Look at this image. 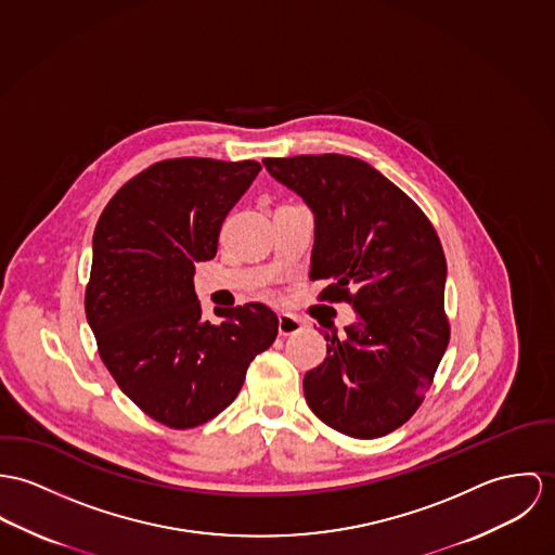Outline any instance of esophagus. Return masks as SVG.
<instances>
[{
    "instance_id": "obj_1",
    "label": "esophagus",
    "mask_w": 555,
    "mask_h": 555,
    "mask_svg": "<svg viewBox=\"0 0 555 555\" xmlns=\"http://www.w3.org/2000/svg\"><path fill=\"white\" fill-rule=\"evenodd\" d=\"M302 327H305V323L300 317L289 314V312L279 314V334L281 336H294V334L302 332Z\"/></svg>"
}]
</instances>
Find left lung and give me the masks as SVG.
<instances>
[{"label": "left lung", "instance_id": "left-lung-1", "mask_svg": "<svg viewBox=\"0 0 555 555\" xmlns=\"http://www.w3.org/2000/svg\"><path fill=\"white\" fill-rule=\"evenodd\" d=\"M314 212L310 281L321 302H347V336L325 332L327 356L305 376L310 411L353 438L406 424L449 345L447 261L426 212L362 159L325 153L263 159Z\"/></svg>", "mask_w": 555, "mask_h": 555}]
</instances>
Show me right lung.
Returning a JSON list of instances; mask_svg holds the SVG:
<instances>
[{"label": "right lung", "instance_id": "add662e5", "mask_svg": "<svg viewBox=\"0 0 555 555\" xmlns=\"http://www.w3.org/2000/svg\"><path fill=\"white\" fill-rule=\"evenodd\" d=\"M261 164L164 159L129 179L93 234L85 312L104 366L155 422L186 430L238 396L248 364L279 334L261 302L217 308L206 321L195 261L217 255L221 225Z\"/></svg>", "mask_w": 555, "mask_h": 555}]
</instances>
